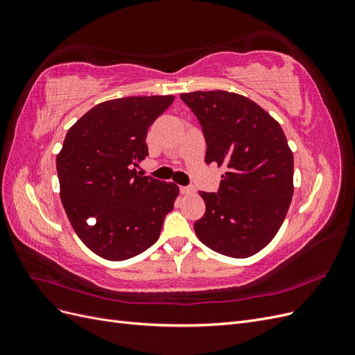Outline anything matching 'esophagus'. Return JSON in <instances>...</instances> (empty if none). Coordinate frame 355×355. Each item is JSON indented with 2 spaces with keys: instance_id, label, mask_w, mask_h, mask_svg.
<instances>
[{
  "instance_id": "obj_1",
  "label": "esophagus",
  "mask_w": 355,
  "mask_h": 355,
  "mask_svg": "<svg viewBox=\"0 0 355 355\" xmlns=\"http://www.w3.org/2000/svg\"><path fill=\"white\" fill-rule=\"evenodd\" d=\"M196 189L194 188H189V187H180V194L184 196H188V194H192Z\"/></svg>"
}]
</instances>
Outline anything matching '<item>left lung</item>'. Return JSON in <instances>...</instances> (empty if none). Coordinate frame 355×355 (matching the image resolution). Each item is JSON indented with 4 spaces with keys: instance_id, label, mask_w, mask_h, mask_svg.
I'll return each instance as SVG.
<instances>
[{
    "instance_id": "8db88e82",
    "label": "left lung",
    "mask_w": 355,
    "mask_h": 355,
    "mask_svg": "<svg viewBox=\"0 0 355 355\" xmlns=\"http://www.w3.org/2000/svg\"><path fill=\"white\" fill-rule=\"evenodd\" d=\"M206 137V163L225 166L218 192H202L198 240L231 257L261 252L280 230L293 196V153L282 125L245 96L182 93Z\"/></svg>"
}]
</instances>
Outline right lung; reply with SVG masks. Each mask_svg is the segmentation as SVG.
Instances as JSON below:
<instances>
[{"label": "right lung", "instance_id": "add662e5", "mask_svg": "<svg viewBox=\"0 0 355 355\" xmlns=\"http://www.w3.org/2000/svg\"><path fill=\"white\" fill-rule=\"evenodd\" d=\"M175 96H130L96 105L67 133L56 158L60 200L80 240L124 261L149 249L173 210L179 187L139 176L148 128Z\"/></svg>", "mask_w": 355, "mask_h": 355}]
</instances>
